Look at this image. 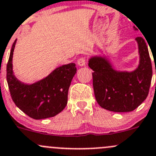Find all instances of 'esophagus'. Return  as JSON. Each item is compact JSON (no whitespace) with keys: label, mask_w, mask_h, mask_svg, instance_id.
<instances>
[{"label":"esophagus","mask_w":156,"mask_h":156,"mask_svg":"<svg viewBox=\"0 0 156 156\" xmlns=\"http://www.w3.org/2000/svg\"><path fill=\"white\" fill-rule=\"evenodd\" d=\"M77 63L80 66H84L86 65V58L85 57H81V58H79L78 60Z\"/></svg>","instance_id":"esophagus-1"}]
</instances>
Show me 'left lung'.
I'll list each match as a JSON object with an SVG mask.
<instances>
[{"label": "left lung", "mask_w": 156, "mask_h": 156, "mask_svg": "<svg viewBox=\"0 0 156 156\" xmlns=\"http://www.w3.org/2000/svg\"><path fill=\"white\" fill-rule=\"evenodd\" d=\"M140 53V65L132 73L117 72L103 57L89 60L93 70V85L96 101L102 108L114 112H129L147 99L152 76L151 59L146 41L136 37Z\"/></svg>", "instance_id": "left-lung-1"}]
</instances>
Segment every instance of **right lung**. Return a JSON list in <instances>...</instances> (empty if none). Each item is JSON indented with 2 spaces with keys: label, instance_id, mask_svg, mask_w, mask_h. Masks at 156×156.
<instances>
[{
  "label": "right lung",
  "instance_id": "obj_1",
  "mask_svg": "<svg viewBox=\"0 0 156 156\" xmlns=\"http://www.w3.org/2000/svg\"><path fill=\"white\" fill-rule=\"evenodd\" d=\"M16 42L15 40L6 65V81L12 101L21 111L33 119L55 117L67 105L69 87L77 71L75 64L63 65L39 82L24 84L12 73V59Z\"/></svg>",
  "mask_w": 156,
  "mask_h": 156
}]
</instances>
